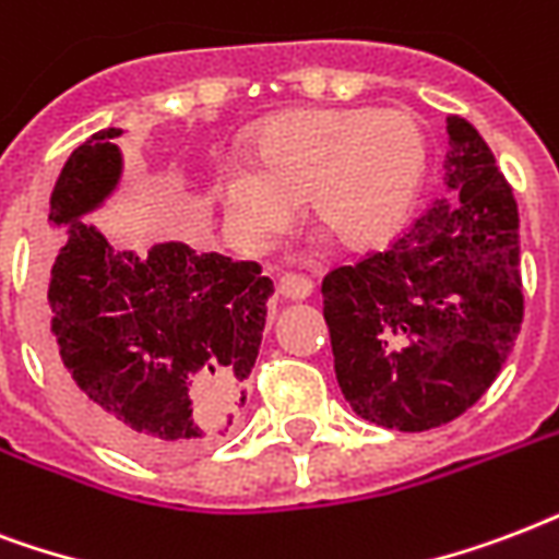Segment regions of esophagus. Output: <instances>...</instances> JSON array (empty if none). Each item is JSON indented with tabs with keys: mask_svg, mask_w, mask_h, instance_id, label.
Returning a JSON list of instances; mask_svg holds the SVG:
<instances>
[{
	"mask_svg": "<svg viewBox=\"0 0 559 559\" xmlns=\"http://www.w3.org/2000/svg\"><path fill=\"white\" fill-rule=\"evenodd\" d=\"M311 292H314V285L306 276L297 274H283L280 276V283H276V294L285 297V300H309Z\"/></svg>",
	"mask_w": 559,
	"mask_h": 559,
	"instance_id": "34e87169",
	"label": "esophagus"
}]
</instances>
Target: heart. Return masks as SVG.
<instances>
[{"mask_svg":"<svg viewBox=\"0 0 559 559\" xmlns=\"http://www.w3.org/2000/svg\"><path fill=\"white\" fill-rule=\"evenodd\" d=\"M423 124L405 110H294L253 136V163L221 168V203L248 248L294 224L297 201L347 250L382 248L402 230L426 180Z\"/></svg>","mask_w":559,"mask_h":559,"instance_id":"obj_1","label":"heart"}]
</instances>
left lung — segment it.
I'll list each match as a JSON object with an SVG mask.
<instances>
[{"label": "left lung", "mask_w": 559, "mask_h": 559, "mask_svg": "<svg viewBox=\"0 0 559 559\" xmlns=\"http://www.w3.org/2000/svg\"><path fill=\"white\" fill-rule=\"evenodd\" d=\"M440 198L384 253L323 280L341 393L361 419L426 431L481 400L522 326L519 210L481 133L445 119Z\"/></svg>", "instance_id": "obj_1"}]
</instances>
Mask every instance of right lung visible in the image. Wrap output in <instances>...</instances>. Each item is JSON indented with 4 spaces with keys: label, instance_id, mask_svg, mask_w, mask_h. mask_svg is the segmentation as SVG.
Returning a JSON list of instances; mask_svg holds the SVG:
<instances>
[{
    "label": "right lung",
    "instance_id": "add662e5",
    "mask_svg": "<svg viewBox=\"0 0 559 559\" xmlns=\"http://www.w3.org/2000/svg\"><path fill=\"white\" fill-rule=\"evenodd\" d=\"M119 136L122 128L93 133L51 189L46 358L104 443L180 461L221 440L245 408L274 283L257 262L183 241L116 250L86 224L119 189Z\"/></svg>",
    "mask_w": 559,
    "mask_h": 559
}]
</instances>
